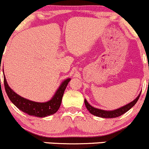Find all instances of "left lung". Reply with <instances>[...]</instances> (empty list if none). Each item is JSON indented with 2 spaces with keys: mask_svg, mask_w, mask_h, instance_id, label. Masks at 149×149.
<instances>
[{
  "mask_svg": "<svg viewBox=\"0 0 149 149\" xmlns=\"http://www.w3.org/2000/svg\"><path fill=\"white\" fill-rule=\"evenodd\" d=\"M141 92L140 93L139 95L136 97L135 99L131 101L129 104H126V105L123 106V107H120V108L114 110H111V111H107V110H103L100 109L95 108V107H92L89 103L87 101V100L85 98V104L86 107L87 109L89 111L91 114H93V115L96 116L98 117H102V118H115V117H118L120 116L123 115V114L126 113L127 111H129L134 105L137 103L138 100L139 99V97L141 95Z\"/></svg>",
  "mask_w": 149,
  "mask_h": 149,
  "instance_id": "left-lung-1",
  "label": "left lung"
}]
</instances>
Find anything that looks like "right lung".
Listing matches in <instances>:
<instances>
[{
    "instance_id": "obj_1",
    "label": "right lung",
    "mask_w": 149,
    "mask_h": 149,
    "mask_svg": "<svg viewBox=\"0 0 149 149\" xmlns=\"http://www.w3.org/2000/svg\"><path fill=\"white\" fill-rule=\"evenodd\" d=\"M71 80L70 78H67L63 81L60 86L56 90V93L51 99L46 102H35L29 99L23 98L14 92L7 83L5 75H3V82L6 92L9 98L10 101L23 112L38 117H45L50 116L56 112L61 104L63 95L67 85Z\"/></svg>"
}]
</instances>
